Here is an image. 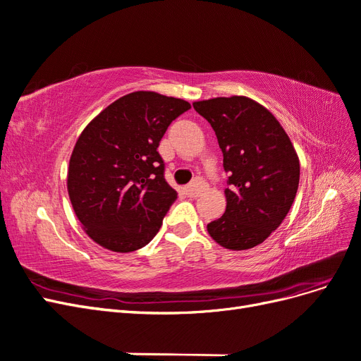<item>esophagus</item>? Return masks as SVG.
<instances>
[{
    "label": "esophagus",
    "instance_id": "1",
    "mask_svg": "<svg viewBox=\"0 0 361 361\" xmlns=\"http://www.w3.org/2000/svg\"><path fill=\"white\" fill-rule=\"evenodd\" d=\"M207 190V183L203 180V179H195L191 185H188L187 188H185V191H187L188 197H199V195Z\"/></svg>",
    "mask_w": 361,
    "mask_h": 361
}]
</instances>
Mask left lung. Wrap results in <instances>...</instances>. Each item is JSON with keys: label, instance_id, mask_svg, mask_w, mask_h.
<instances>
[{"label": "left lung", "instance_id": "obj_1", "mask_svg": "<svg viewBox=\"0 0 361 361\" xmlns=\"http://www.w3.org/2000/svg\"><path fill=\"white\" fill-rule=\"evenodd\" d=\"M215 130L228 173L226 211L207 233L227 250L262 244L285 220L297 195L300 159L279 120L247 96L192 104Z\"/></svg>", "mask_w": 361, "mask_h": 361}]
</instances>
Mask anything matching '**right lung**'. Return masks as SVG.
Here are the masks:
<instances>
[{
  "label": "right lung",
  "instance_id": "right-lung-1",
  "mask_svg": "<svg viewBox=\"0 0 361 361\" xmlns=\"http://www.w3.org/2000/svg\"><path fill=\"white\" fill-rule=\"evenodd\" d=\"M191 105L157 92L118 97L84 128L72 150L68 192L96 244L129 253L158 233L178 192L164 179L159 141Z\"/></svg>",
  "mask_w": 361,
  "mask_h": 361
}]
</instances>
